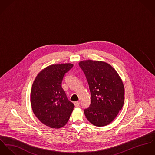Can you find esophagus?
Segmentation results:
<instances>
[{
	"instance_id": "esophagus-1",
	"label": "esophagus",
	"mask_w": 155,
	"mask_h": 155,
	"mask_svg": "<svg viewBox=\"0 0 155 155\" xmlns=\"http://www.w3.org/2000/svg\"><path fill=\"white\" fill-rule=\"evenodd\" d=\"M74 103V105H75V107H78V106H79V105L80 104V102L77 101V102H75Z\"/></svg>"
}]
</instances>
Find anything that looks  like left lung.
<instances>
[{
	"label": "left lung",
	"instance_id": "8db88e82",
	"mask_svg": "<svg viewBox=\"0 0 155 155\" xmlns=\"http://www.w3.org/2000/svg\"><path fill=\"white\" fill-rule=\"evenodd\" d=\"M91 93V103L84 109L87 119L97 127L106 126L118 115L124 103L125 90L120 76L110 64L99 61L79 62Z\"/></svg>",
	"mask_w": 155,
	"mask_h": 155
}]
</instances>
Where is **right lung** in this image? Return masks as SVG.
I'll return each mask as SVG.
<instances>
[{
  "instance_id": "add662e5",
  "label": "right lung",
  "mask_w": 155,
  "mask_h": 155,
  "mask_svg": "<svg viewBox=\"0 0 155 155\" xmlns=\"http://www.w3.org/2000/svg\"><path fill=\"white\" fill-rule=\"evenodd\" d=\"M73 65L70 63L49 65L37 74L33 83L30 102L33 113L52 128L65 125L74 110V104L62 88L64 77Z\"/></svg>"
}]
</instances>
